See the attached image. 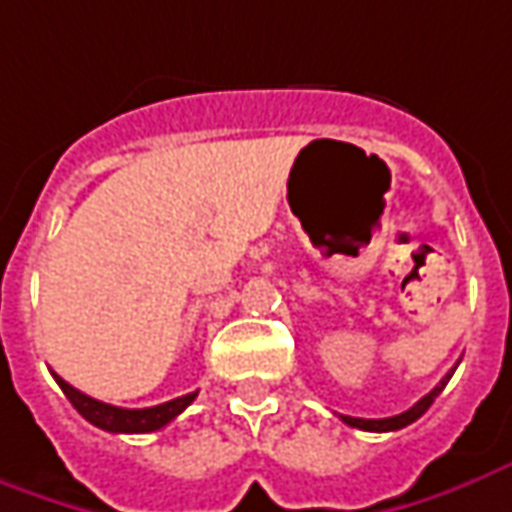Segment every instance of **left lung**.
Masks as SVG:
<instances>
[{
	"label": "left lung",
	"mask_w": 512,
	"mask_h": 512,
	"mask_svg": "<svg viewBox=\"0 0 512 512\" xmlns=\"http://www.w3.org/2000/svg\"><path fill=\"white\" fill-rule=\"evenodd\" d=\"M448 378H451V373L437 384V387L431 389L429 395H423L420 401L412 406V409H406V412H401V415L395 417H381V420H367V417H350V415H342V420L347 423V426H353V429H364V431H398L403 429V426H409V423H415L417 417L423 415L426 409H429L431 403H434V398L443 392V387L448 384Z\"/></svg>",
	"instance_id": "8db88e82"
}]
</instances>
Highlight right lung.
Here are the masks:
<instances>
[{"instance_id":"add662e5","label":"right lung","mask_w":512,"mask_h":512,"mask_svg":"<svg viewBox=\"0 0 512 512\" xmlns=\"http://www.w3.org/2000/svg\"><path fill=\"white\" fill-rule=\"evenodd\" d=\"M52 378L58 381V387L64 389V395L69 403L81 412L92 426L111 434H145V431H159L162 426H168L173 417H179L196 401L198 392L182 395V398H173L168 403H159V406H148V409H123V406H111V403L95 401L89 395H83L81 389H75L72 384H66L61 375L52 373Z\"/></svg>"}]
</instances>
